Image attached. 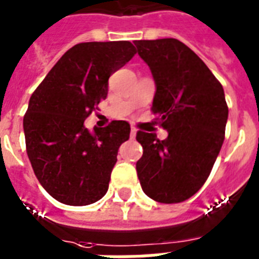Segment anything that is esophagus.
<instances>
[{"label": "esophagus", "instance_id": "1", "mask_svg": "<svg viewBox=\"0 0 259 259\" xmlns=\"http://www.w3.org/2000/svg\"><path fill=\"white\" fill-rule=\"evenodd\" d=\"M136 134H137V129L136 127H130V138H136Z\"/></svg>", "mask_w": 259, "mask_h": 259}]
</instances>
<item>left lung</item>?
Returning <instances> with one entry per match:
<instances>
[{"label": "left lung", "mask_w": 259, "mask_h": 259, "mask_svg": "<svg viewBox=\"0 0 259 259\" xmlns=\"http://www.w3.org/2000/svg\"><path fill=\"white\" fill-rule=\"evenodd\" d=\"M140 58L153 75L152 111L168 137L138 132L144 153L136 164L142 191L172 204L204 184L225 141L229 107L225 91L204 62L176 38L137 40Z\"/></svg>", "instance_id": "8db88e82"}]
</instances>
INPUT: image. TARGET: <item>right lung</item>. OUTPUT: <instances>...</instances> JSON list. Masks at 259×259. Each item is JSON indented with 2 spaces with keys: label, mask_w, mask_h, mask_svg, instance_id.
I'll return each mask as SVG.
<instances>
[{
  "label": "right lung",
  "mask_w": 259,
  "mask_h": 259,
  "mask_svg": "<svg viewBox=\"0 0 259 259\" xmlns=\"http://www.w3.org/2000/svg\"><path fill=\"white\" fill-rule=\"evenodd\" d=\"M134 55L130 41L76 44L30 97L24 115L26 153L42 188L63 204H91L109 189L130 125L113 121L89 132L84 119L107 97L110 75Z\"/></svg>",
  "instance_id": "obj_1"
}]
</instances>
